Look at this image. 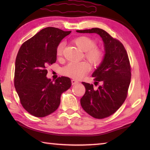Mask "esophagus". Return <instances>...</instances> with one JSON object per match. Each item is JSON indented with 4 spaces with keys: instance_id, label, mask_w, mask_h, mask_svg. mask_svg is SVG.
<instances>
[{
    "instance_id": "34e87169",
    "label": "esophagus",
    "mask_w": 150,
    "mask_h": 150,
    "mask_svg": "<svg viewBox=\"0 0 150 150\" xmlns=\"http://www.w3.org/2000/svg\"><path fill=\"white\" fill-rule=\"evenodd\" d=\"M78 83H79V81L75 80V79H73V80H71V84H72V85L77 84Z\"/></svg>"
}]
</instances>
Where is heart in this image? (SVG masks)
<instances>
[{"label":"heart","mask_w":150,"mask_h":150,"mask_svg":"<svg viewBox=\"0 0 150 150\" xmlns=\"http://www.w3.org/2000/svg\"><path fill=\"white\" fill-rule=\"evenodd\" d=\"M73 42L79 49L85 52V57L92 65L98 66L103 61V53L102 51L95 46V42L87 36H81L73 40ZM64 44L60 43L57 47V56H61ZM90 66L86 62H71L62 69V73L68 77L75 79L83 77L90 71Z\"/></svg>","instance_id":"heart-1"}]
</instances>
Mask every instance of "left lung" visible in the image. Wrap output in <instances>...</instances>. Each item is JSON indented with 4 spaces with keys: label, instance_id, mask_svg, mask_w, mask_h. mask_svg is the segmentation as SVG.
Wrapping results in <instances>:
<instances>
[{
    "label": "left lung",
    "instance_id": "left-lung-1",
    "mask_svg": "<svg viewBox=\"0 0 150 150\" xmlns=\"http://www.w3.org/2000/svg\"><path fill=\"white\" fill-rule=\"evenodd\" d=\"M76 31L96 33L103 41L105 53L103 61L92 74L95 83L100 82L102 84L95 90L93 84L82 82L86 92L81 98V104L91 116L104 119L115 112L127 97L131 81L128 54L122 43L100 28Z\"/></svg>",
    "mask_w": 150,
    "mask_h": 150
}]
</instances>
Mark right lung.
I'll return each instance as SVG.
<instances>
[{
	"label": "right lung",
	"instance_id": "1",
	"mask_svg": "<svg viewBox=\"0 0 150 150\" xmlns=\"http://www.w3.org/2000/svg\"><path fill=\"white\" fill-rule=\"evenodd\" d=\"M71 31L47 27L26 41L15 60L14 85L21 104L28 113L44 117L53 113L60 103V95L71 87L70 79L55 82L46 77L47 66L57 60V47Z\"/></svg>",
	"mask_w": 150,
	"mask_h": 150
}]
</instances>
